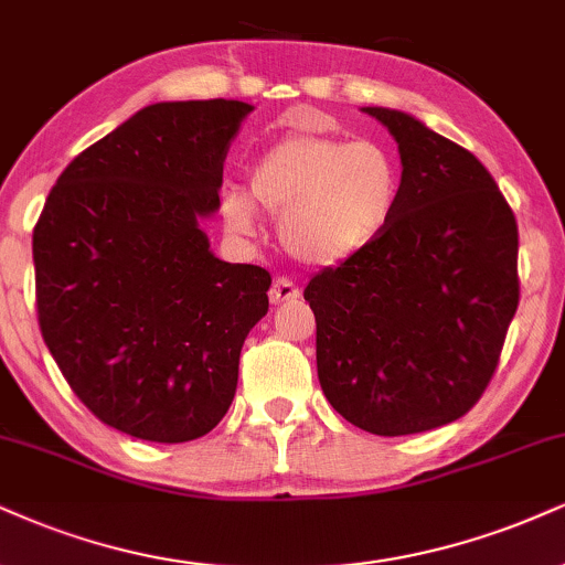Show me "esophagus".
Here are the masks:
<instances>
[{
	"instance_id": "esophagus-1",
	"label": "esophagus",
	"mask_w": 565,
	"mask_h": 565,
	"mask_svg": "<svg viewBox=\"0 0 565 565\" xmlns=\"http://www.w3.org/2000/svg\"><path fill=\"white\" fill-rule=\"evenodd\" d=\"M298 296H301V290H298V285L290 280V277H277V280L271 282V288H269V301L275 306L296 301Z\"/></svg>"
}]
</instances>
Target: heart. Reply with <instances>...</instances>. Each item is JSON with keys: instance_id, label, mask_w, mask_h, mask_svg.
Wrapping results in <instances>:
<instances>
[{"instance_id": "1", "label": "heart", "mask_w": 565, "mask_h": 565, "mask_svg": "<svg viewBox=\"0 0 565 565\" xmlns=\"http://www.w3.org/2000/svg\"><path fill=\"white\" fill-rule=\"evenodd\" d=\"M248 193L227 188L225 225L250 233L255 201L280 220V241L296 262L332 267L385 233L401 193V170L382 143L294 134L271 143L248 170Z\"/></svg>"}]
</instances>
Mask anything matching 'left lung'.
Wrapping results in <instances>:
<instances>
[{
  "label": "left lung",
  "mask_w": 565,
  "mask_h": 565,
  "mask_svg": "<svg viewBox=\"0 0 565 565\" xmlns=\"http://www.w3.org/2000/svg\"><path fill=\"white\" fill-rule=\"evenodd\" d=\"M364 113L398 141V204L303 298L324 398L353 427L401 437L461 419L490 385L519 306V225L471 151L411 115Z\"/></svg>",
  "instance_id": "8db88e82"
}]
</instances>
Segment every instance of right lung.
Segmentation results:
<instances>
[{
    "instance_id": "right-lung-1",
    "label": "right lung",
    "mask_w": 565,
    "mask_h": 565,
    "mask_svg": "<svg viewBox=\"0 0 565 565\" xmlns=\"http://www.w3.org/2000/svg\"><path fill=\"white\" fill-rule=\"evenodd\" d=\"M250 104L159 102L90 143L33 227L36 315L62 377L96 419L149 443L217 427L271 277L220 262L199 227Z\"/></svg>"
}]
</instances>
